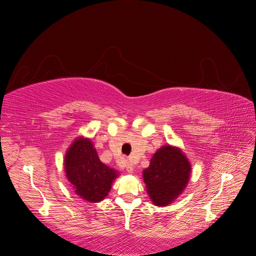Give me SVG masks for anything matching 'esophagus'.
I'll use <instances>...</instances> for the list:
<instances>
[{"label":"esophagus","mask_w":256,"mask_h":256,"mask_svg":"<svg viewBox=\"0 0 256 256\" xmlns=\"http://www.w3.org/2000/svg\"><path fill=\"white\" fill-rule=\"evenodd\" d=\"M134 168L132 164H131L130 161H127V164H126V171H127L128 173H134Z\"/></svg>","instance_id":"esophagus-1"}]
</instances>
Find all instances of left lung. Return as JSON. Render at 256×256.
<instances>
[{
	"label": "left lung",
	"instance_id": "obj_1",
	"mask_svg": "<svg viewBox=\"0 0 256 256\" xmlns=\"http://www.w3.org/2000/svg\"><path fill=\"white\" fill-rule=\"evenodd\" d=\"M191 164L177 146L164 145L143 171L146 192L156 206H168L180 196L190 180Z\"/></svg>",
	"mask_w": 256,
	"mask_h": 256
}]
</instances>
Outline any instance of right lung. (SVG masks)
Returning <instances> with one entry per match:
<instances>
[{
	"label": "right lung",
	"instance_id": "right-lung-1",
	"mask_svg": "<svg viewBox=\"0 0 256 256\" xmlns=\"http://www.w3.org/2000/svg\"><path fill=\"white\" fill-rule=\"evenodd\" d=\"M66 178L74 193L90 203H98L109 194L116 170L100 161L90 138L78 136L68 147L64 158Z\"/></svg>",
	"mask_w": 256,
	"mask_h": 256
}]
</instances>
